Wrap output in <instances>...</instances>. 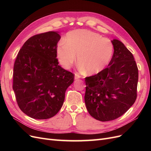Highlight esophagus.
I'll return each instance as SVG.
<instances>
[{
  "instance_id": "esophagus-1",
  "label": "esophagus",
  "mask_w": 151,
  "mask_h": 151,
  "mask_svg": "<svg viewBox=\"0 0 151 151\" xmlns=\"http://www.w3.org/2000/svg\"><path fill=\"white\" fill-rule=\"evenodd\" d=\"M81 77V76L80 75H79L78 74H75V77H74V79L77 80V79H79Z\"/></svg>"
}]
</instances>
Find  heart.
Masks as SVG:
<instances>
[{"label": "heart", "mask_w": 151, "mask_h": 151, "mask_svg": "<svg viewBox=\"0 0 151 151\" xmlns=\"http://www.w3.org/2000/svg\"><path fill=\"white\" fill-rule=\"evenodd\" d=\"M113 52L111 42L98 33L86 29L72 31L65 41L58 43L56 48L58 61L65 69L70 68L77 60L81 70L89 74L103 71L110 62Z\"/></svg>", "instance_id": "heart-1"}]
</instances>
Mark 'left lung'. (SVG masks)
Masks as SVG:
<instances>
[{"instance_id":"1","label":"left lung","mask_w":151,"mask_h":151,"mask_svg":"<svg viewBox=\"0 0 151 151\" xmlns=\"http://www.w3.org/2000/svg\"><path fill=\"white\" fill-rule=\"evenodd\" d=\"M114 53L108 67L86 77L84 101L91 116L101 122L123 115L137 98L139 73L132 53L120 41H111Z\"/></svg>"}]
</instances>
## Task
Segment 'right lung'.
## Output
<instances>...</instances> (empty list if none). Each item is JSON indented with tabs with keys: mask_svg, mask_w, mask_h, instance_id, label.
Here are the masks:
<instances>
[{
	"mask_svg": "<svg viewBox=\"0 0 151 151\" xmlns=\"http://www.w3.org/2000/svg\"><path fill=\"white\" fill-rule=\"evenodd\" d=\"M57 31L32 36L24 43L14 65L12 88L21 110L38 120L59 111L74 75L58 65Z\"/></svg>",
	"mask_w": 151,
	"mask_h": 151,
	"instance_id": "1",
	"label": "right lung"
}]
</instances>
